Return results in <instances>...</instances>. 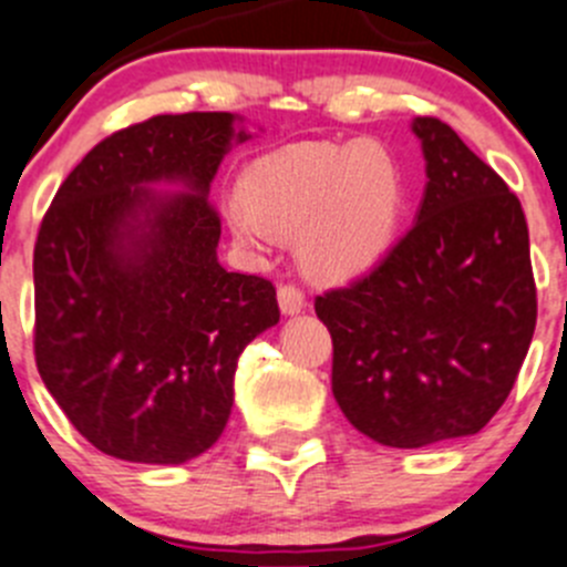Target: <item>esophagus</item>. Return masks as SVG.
<instances>
[{"instance_id": "esophagus-1", "label": "esophagus", "mask_w": 567, "mask_h": 567, "mask_svg": "<svg viewBox=\"0 0 567 567\" xmlns=\"http://www.w3.org/2000/svg\"><path fill=\"white\" fill-rule=\"evenodd\" d=\"M278 303L284 315H300L306 309V295L303 289L295 284H280L278 287Z\"/></svg>"}]
</instances>
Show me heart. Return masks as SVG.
Masks as SVG:
<instances>
[{
    "mask_svg": "<svg viewBox=\"0 0 567 567\" xmlns=\"http://www.w3.org/2000/svg\"><path fill=\"white\" fill-rule=\"evenodd\" d=\"M228 225L241 245L298 234L311 275L353 278L384 258L406 208V172L386 144L300 142L245 169Z\"/></svg>",
    "mask_w": 567,
    "mask_h": 567,
    "instance_id": "heart-1",
    "label": "heart"
}]
</instances>
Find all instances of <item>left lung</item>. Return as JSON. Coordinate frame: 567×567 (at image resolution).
Segmentation results:
<instances>
[{
  "mask_svg": "<svg viewBox=\"0 0 567 567\" xmlns=\"http://www.w3.org/2000/svg\"><path fill=\"white\" fill-rule=\"evenodd\" d=\"M412 131L429 175L417 223L370 272L315 300L339 409L390 449L482 431L537 322L520 199L445 122L417 116Z\"/></svg>",
  "mask_w": 567,
  "mask_h": 567,
  "instance_id": "left-lung-1",
  "label": "left lung"
}]
</instances>
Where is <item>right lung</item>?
Segmentation results:
<instances>
[{
    "label": "right lung",
    "mask_w": 567,
    "mask_h": 567,
    "mask_svg": "<svg viewBox=\"0 0 567 567\" xmlns=\"http://www.w3.org/2000/svg\"><path fill=\"white\" fill-rule=\"evenodd\" d=\"M234 122L166 113L102 138L38 230V373L74 429L116 460L181 465L212 449L241 350L280 320L267 278L217 261L208 188L230 142L247 138Z\"/></svg>",
    "instance_id": "1"
}]
</instances>
